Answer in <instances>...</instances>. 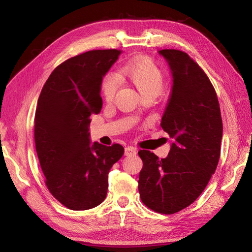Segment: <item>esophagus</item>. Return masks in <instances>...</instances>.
Masks as SVG:
<instances>
[{
	"instance_id": "1",
	"label": "esophagus",
	"mask_w": 252,
	"mask_h": 252,
	"mask_svg": "<svg viewBox=\"0 0 252 252\" xmlns=\"http://www.w3.org/2000/svg\"><path fill=\"white\" fill-rule=\"evenodd\" d=\"M124 155L126 157H130V156H135L136 155V149L134 147H131V146H128L125 148V151H124Z\"/></svg>"
}]
</instances>
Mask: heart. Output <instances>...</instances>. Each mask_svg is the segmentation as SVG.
Instances as JSON below:
<instances>
[{"label":"heart","instance_id":"1","mask_svg":"<svg viewBox=\"0 0 252 252\" xmlns=\"http://www.w3.org/2000/svg\"><path fill=\"white\" fill-rule=\"evenodd\" d=\"M119 78L128 82L143 95H158L164 85V73L148 57H136L119 69ZM102 94L111 101L117 94L118 81L112 74L105 75L101 84Z\"/></svg>","mask_w":252,"mask_h":252}]
</instances>
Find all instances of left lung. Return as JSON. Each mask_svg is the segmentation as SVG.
Instances as JSON below:
<instances>
[{
	"mask_svg": "<svg viewBox=\"0 0 252 252\" xmlns=\"http://www.w3.org/2000/svg\"><path fill=\"white\" fill-rule=\"evenodd\" d=\"M158 53L172 74L161 126L173 142L165 158L159 159L149 150L139 151L143 161L139 192L148 208L172 215L192 204L215 173L223 123L216 90L202 68L181 50Z\"/></svg>",
	"mask_w": 252,
	"mask_h": 252,
	"instance_id": "obj_1",
	"label": "left lung"
}]
</instances>
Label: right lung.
Here are the masks:
<instances>
[{
	"label": "right lung",
	"mask_w": 252,
	"mask_h": 252,
	"mask_svg": "<svg viewBox=\"0 0 252 252\" xmlns=\"http://www.w3.org/2000/svg\"><path fill=\"white\" fill-rule=\"evenodd\" d=\"M121 50H90L66 60L42 88L34 116V142L50 193L71 210L100 205L108 173L124 155L120 144H90L91 114L102 109L103 77Z\"/></svg>",
	"instance_id": "obj_1"
}]
</instances>
